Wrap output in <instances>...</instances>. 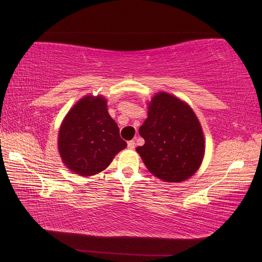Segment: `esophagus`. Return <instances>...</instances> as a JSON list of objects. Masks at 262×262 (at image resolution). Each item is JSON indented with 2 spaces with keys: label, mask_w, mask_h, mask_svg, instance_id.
I'll list each match as a JSON object with an SVG mask.
<instances>
[{
  "label": "esophagus",
  "mask_w": 262,
  "mask_h": 262,
  "mask_svg": "<svg viewBox=\"0 0 262 262\" xmlns=\"http://www.w3.org/2000/svg\"><path fill=\"white\" fill-rule=\"evenodd\" d=\"M128 147L131 148V149H133L134 147H136V141H134V140L129 141V142H128Z\"/></svg>",
  "instance_id": "esophagus-1"
}]
</instances>
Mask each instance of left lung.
Masks as SVG:
<instances>
[{
  "mask_svg": "<svg viewBox=\"0 0 262 262\" xmlns=\"http://www.w3.org/2000/svg\"><path fill=\"white\" fill-rule=\"evenodd\" d=\"M145 143L137 147L146 168L167 182H179L199 169L204 138L192 109L167 93L155 95L139 129Z\"/></svg>",
  "mask_w": 262,
  "mask_h": 262,
  "instance_id": "8db88e82",
  "label": "left lung"
}]
</instances>
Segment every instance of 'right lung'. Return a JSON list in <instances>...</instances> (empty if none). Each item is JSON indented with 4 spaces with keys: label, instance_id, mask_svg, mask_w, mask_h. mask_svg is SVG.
<instances>
[{
    "label": "right lung",
    "instance_id": "obj_1",
    "mask_svg": "<svg viewBox=\"0 0 262 262\" xmlns=\"http://www.w3.org/2000/svg\"><path fill=\"white\" fill-rule=\"evenodd\" d=\"M58 146L68 168L81 176H93L107 168L126 143L108 114L106 99L86 96L63 120Z\"/></svg>",
    "mask_w": 262,
    "mask_h": 262
}]
</instances>
